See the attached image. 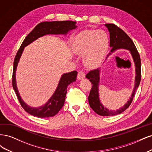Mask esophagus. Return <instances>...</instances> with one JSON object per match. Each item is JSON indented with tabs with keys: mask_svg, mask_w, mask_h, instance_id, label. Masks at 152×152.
Segmentation results:
<instances>
[{
	"mask_svg": "<svg viewBox=\"0 0 152 152\" xmlns=\"http://www.w3.org/2000/svg\"><path fill=\"white\" fill-rule=\"evenodd\" d=\"M77 79L78 80H83L85 77V74L83 71H79L77 73Z\"/></svg>",
	"mask_w": 152,
	"mask_h": 152,
	"instance_id": "esophagus-1",
	"label": "esophagus"
}]
</instances>
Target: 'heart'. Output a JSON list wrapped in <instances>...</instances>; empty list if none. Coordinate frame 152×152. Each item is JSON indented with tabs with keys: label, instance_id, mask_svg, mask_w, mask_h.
<instances>
[{
	"label": "heart",
	"instance_id": "heart-1",
	"mask_svg": "<svg viewBox=\"0 0 152 152\" xmlns=\"http://www.w3.org/2000/svg\"><path fill=\"white\" fill-rule=\"evenodd\" d=\"M108 45V37L104 31L85 30L76 36L73 43V50L78 54H85V65L94 68L102 61Z\"/></svg>",
	"mask_w": 152,
	"mask_h": 152
}]
</instances>
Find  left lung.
<instances>
[{
	"instance_id": "left-lung-1",
	"label": "left lung",
	"mask_w": 152,
	"mask_h": 152,
	"mask_svg": "<svg viewBox=\"0 0 152 152\" xmlns=\"http://www.w3.org/2000/svg\"><path fill=\"white\" fill-rule=\"evenodd\" d=\"M105 26L108 28L110 34V47L112 48L108 57L112 53L118 49H126L129 50L133 57L135 64V82L133 91L128 102L121 109L117 110H109L102 104L99 99V86L100 81V71L99 69H96L90 71L86 75V78L89 79L92 84L91 89L88 96V102L91 108L97 114L102 116H110L119 114L128 108L133 100L136 91L138 88L141 81V59L140 54L137 50L134 44L130 37L121 28L114 24H105ZM107 57L106 58H107Z\"/></svg>"
}]
</instances>
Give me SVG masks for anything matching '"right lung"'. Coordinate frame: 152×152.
<instances>
[{
	"mask_svg": "<svg viewBox=\"0 0 152 152\" xmlns=\"http://www.w3.org/2000/svg\"><path fill=\"white\" fill-rule=\"evenodd\" d=\"M76 21H63L51 22L45 21L39 23L26 37L16 53L13 65L12 78V87L21 107L28 113L33 116L40 117V118H45V117H52L56 115L64 104L67 87L71 83L76 81L77 72L73 71L62 75L55 92L53 93L50 99L45 105L39 107H31L28 106L22 100L19 95L16 82V71L17 66L24 48L38 38L44 35H49V34H51V35H53H53H58V34L66 35L68 31L76 28Z\"/></svg>",
	"mask_w": 152,
	"mask_h": 152,
	"instance_id": "obj_1",
	"label": "right lung"
}]
</instances>
